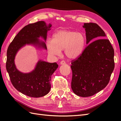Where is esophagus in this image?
I'll list each match as a JSON object with an SVG mask.
<instances>
[{
	"mask_svg": "<svg viewBox=\"0 0 121 121\" xmlns=\"http://www.w3.org/2000/svg\"><path fill=\"white\" fill-rule=\"evenodd\" d=\"M65 61L64 60H61L60 62V65H65Z\"/></svg>",
	"mask_w": 121,
	"mask_h": 121,
	"instance_id": "34e87169",
	"label": "esophagus"
}]
</instances>
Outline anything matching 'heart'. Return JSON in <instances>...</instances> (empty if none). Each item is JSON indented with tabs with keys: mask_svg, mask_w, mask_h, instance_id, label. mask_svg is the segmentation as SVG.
<instances>
[{
	"mask_svg": "<svg viewBox=\"0 0 121 121\" xmlns=\"http://www.w3.org/2000/svg\"><path fill=\"white\" fill-rule=\"evenodd\" d=\"M86 37L81 33L61 30L56 32L53 38H49L46 45L48 52L52 56H59L60 50L69 59H76L83 53L86 45Z\"/></svg>",
	"mask_w": 121,
	"mask_h": 121,
	"instance_id": "obj_1",
	"label": "heart"
}]
</instances>
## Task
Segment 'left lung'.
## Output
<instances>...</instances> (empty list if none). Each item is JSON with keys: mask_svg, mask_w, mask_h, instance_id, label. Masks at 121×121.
<instances>
[{"mask_svg": "<svg viewBox=\"0 0 121 121\" xmlns=\"http://www.w3.org/2000/svg\"><path fill=\"white\" fill-rule=\"evenodd\" d=\"M86 44L82 55L72 60L71 88L76 95L92 96L107 86L115 68L114 50L96 23H84ZM100 38V39L99 38Z\"/></svg>", "mask_w": 121, "mask_h": 121, "instance_id": "obj_1", "label": "left lung"}]
</instances>
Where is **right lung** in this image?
<instances>
[{
  "instance_id": "right-lung-1",
  "label": "right lung",
  "mask_w": 121,
  "mask_h": 121,
  "mask_svg": "<svg viewBox=\"0 0 121 121\" xmlns=\"http://www.w3.org/2000/svg\"><path fill=\"white\" fill-rule=\"evenodd\" d=\"M51 27L50 24L47 27L44 21L26 25L14 38L7 50L6 69L10 81L17 90L28 96L40 97L48 93L51 88V77L58 65L39 61L33 71L23 74L16 69L14 57L18 50L26 44L39 45L46 49L45 42H40L37 38L42 36L46 40L47 31L50 30Z\"/></svg>"
}]
</instances>
